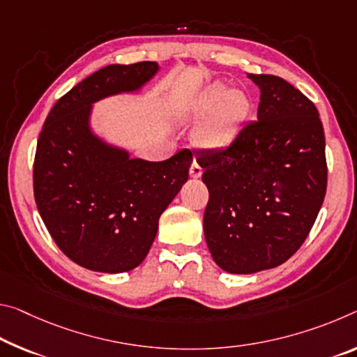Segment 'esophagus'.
Returning a JSON list of instances; mask_svg holds the SVG:
<instances>
[{"label":"esophagus","instance_id":"1","mask_svg":"<svg viewBox=\"0 0 357 357\" xmlns=\"http://www.w3.org/2000/svg\"><path fill=\"white\" fill-rule=\"evenodd\" d=\"M202 172H203V169H202V167L199 165V163H197V162L192 163V165H190V176L192 178H200L202 176Z\"/></svg>","mask_w":357,"mask_h":357}]
</instances>
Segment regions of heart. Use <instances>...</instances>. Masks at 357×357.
<instances>
[{"mask_svg":"<svg viewBox=\"0 0 357 357\" xmlns=\"http://www.w3.org/2000/svg\"><path fill=\"white\" fill-rule=\"evenodd\" d=\"M190 111L197 116L209 114L197 128V139L209 149H224L236 138L251 111L250 97L222 82L208 86L195 98Z\"/></svg>","mask_w":357,"mask_h":357,"instance_id":"obj_1","label":"heart"}]
</instances>
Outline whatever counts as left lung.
Returning <instances> with one entry per match:
<instances>
[{"label":"left lung","mask_w":357,"mask_h":357,"mask_svg":"<svg viewBox=\"0 0 357 357\" xmlns=\"http://www.w3.org/2000/svg\"><path fill=\"white\" fill-rule=\"evenodd\" d=\"M248 77L260 90L257 121L227 148L197 155L209 192L208 250L236 275L286 262L308 236L327 189L324 130L313 101L278 76Z\"/></svg>","instance_id":"left-lung-1"}]
</instances>
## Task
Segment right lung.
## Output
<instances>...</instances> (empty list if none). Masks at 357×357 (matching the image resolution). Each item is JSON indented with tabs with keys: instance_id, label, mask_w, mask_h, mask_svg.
I'll use <instances>...</instances> for the list:
<instances>
[{
	"instance_id": "obj_1",
	"label": "right lung",
	"mask_w": 357,
	"mask_h": 357,
	"mask_svg": "<svg viewBox=\"0 0 357 357\" xmlns=\"http://www.w3.org/2000/svg\"><path fill=\"white\" fill-rule=\"evenodd\" d=\"M157 71L155 61L101 68L56 101L39 133L38 211L56 246L84 268L122 273L138 267L160 214L189 178V149L163 162L130 158L90 130L95 101L135 92Z\"/></svg>"
}]
</instances>
